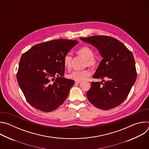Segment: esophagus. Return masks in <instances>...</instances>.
<instances>
[{"label":"esophagus","instance_id":"esophagus-1","mask_svg":"<svg viewBox=\"0 0 149 149\" xmlns=\"http://www.w3.org/2000/svg\"><path fill=\"white\" fill-rule=\"evenodd\" d=\"M81 82V81H75V84H79Z\"/></svg>","mask_w":149,"mask_h":149}]
</instances>
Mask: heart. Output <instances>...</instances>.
<instances>
[{
  "label": "heart",
  "mask_w": 149,
  "mask_h": 149,
  "mask_svg": "<svg viewBox=\"0 0 149 149\" xmlns=\"http://www.w3.org/2000/svg\"><path fill=\"white\" fill-rule=\"evenodd\" d=\"M77 53L86 58L85 65H88L89 67H94L97 65V61L94 57V52L91 48L88 47H83L77 51ZM72 55L70 54H67L63 59V65H64V67L66 68L70 69L72 65ZM90 74L91 72L88 70H75L68 74L67 75V77L68 78L74 81H81L86 79L90 75Z\"/></svg>",
  "instance_id": "heart-1"
}]
</instances>
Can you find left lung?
I'll use <instances>...</instances> for the list:
<instances>
[{"instance_id": "1", "label": "left lung", "mask_w": 149, "mask_h": 149, "mask_svg": "<svg viewBox=\"0 0 149 149\" xmlns=\"http://www.w3.org/2000/svg\"><path fill=\"white\" fill-rule=\"evenodd\" d=\"M96 48L102 57L93 78L104 82H92L87 93L89 101L104 110L117 107L128 96L136 82L137 72L132 52L118 40L107 36L79 38Z\"/></svg>"}]
</instances>
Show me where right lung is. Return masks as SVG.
Instances as JSON below:
<instances>
[{
	"label": "right lung",
	"instance_id": "right-lung-1",
	"mask_svg": "<svg viewBox=\"0 0 149 149\" xmlns=\"http://www.w3.org/2000/svg\"><path fill=\"white\" fill-rule=\"evenodd\" d=\"M78 44L77 40H51L34 45L21 56L17 80L32 107L50 112L65 101L74 81L63 77V59Z\"/></svg>",
	"mask_w": 149,
	"mask_h": 149
}]
</instances>
